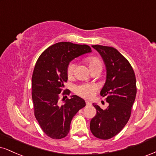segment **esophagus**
Segmentation results:
<instances>
[{"label":"esophagus","mask_w":156,"mask_h":156,"mask_svg":"<svg viewBox=\"0 0 156 156\" xmlns=\"http://www.w3.org/2000/svg\"><path fill=\"white\" fill-rule=\"evenodd\" d=\"M85 103H86V105H90L92 104V103H90V102L89 101H86Z\"/></svg>","instance_id":"34e87169"}]
</instances>
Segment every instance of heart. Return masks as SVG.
Instances as JSON below:
<instances>
[{"label": "heart", "mask_w": 156, "mask_h": 156, "mask_svg": "<svg viewBox=\"0 0 156 156\" xmlns=\"http://www.w3.org/2000/svg\"><path fill=\"white\" fill-rule=\"evenodd\" d=\"M86 62L89 66L90 70L93 71L96 69L103 68V63L99 58L96 56H90L86 58ZM75 65L74 63L71 62L69 63L67 66V76L69 78H71L73 76L74 72ZM97 90V87L94 84H81V85L76 86L75 87V93L81 97L86 98H91L95 94V92Z\"/></svg>", "instance_id": "1"}]
</instances>
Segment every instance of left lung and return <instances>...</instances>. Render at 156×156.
<instances>
[{"mask_svg":"<svg viewBox=\"0 0 156 156\" xmlns=\"http://www.w3.org/2000/svg\"><path fill=\"white\" fill-rule=\"evenodd\" d=\"M101 54L106 67V81L101 95L106 97L109 105L105 110L93 103L96 115L90 128L95 137L108 140L122 131L131 116L132 106L137 93L134 70L127 59L116 48L92 45Z\"/></svg>","mask_w":156,"mask_h":156,"instance_id":"obj_1","label":"left lung"}]
</instances>
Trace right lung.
Returning <instances> with one entry per match:
<instances>
[{
    "label": "right lung",
    "mask_w": 156,
    "mask_h": 156,
    "mask_svg": "<svg viewBox=\"0 0 156 156\" xmlns=\"http://www.w3.org/2000/svg\"><path fill=\"white\" fill-rule=\"evenodd\" d=\"M90 52L91 48L87 45L61 42L44 51L35 63L32 77L34 116L43 131L52 139L66 137L72 118L85 106L84 100L77 95L67 98L71 92L64 90V83L68 80L69 62ZM61 94L66 95L67 100L64 99V105L59 106Z\"/></svg>",
    "instance_id": "add662e5"
}]
</instances>
